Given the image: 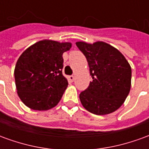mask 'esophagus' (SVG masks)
Here are the masks:
<instances>
[{
  "instance_id": "obj_1",
  "label": "esophagus",
  "mask_w": 149,
  "mask_h": 149,
  "mask_svg": "<svg viewBox=\"0 0 149 149\" xmlns=\"http://www.w3.org/2000/svg\"><path fill=\"white\" fill-rule=\"evenodd\" d=\"M68 79L69 80V81L72 82V81H74V77L73 76H69V77H68Z\"/></svg>"
}]
</instances>
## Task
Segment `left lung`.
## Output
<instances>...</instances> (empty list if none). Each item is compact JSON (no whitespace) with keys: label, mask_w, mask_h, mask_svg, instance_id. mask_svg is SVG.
<instances>
[{"label":"left lung","mask_w":149,"mask_h":149,"mask_svg":"<svg viewBox=\"0 0 149 149\" xmlns=\"http://www.w3.org/2000/svg\"><path fill=\"white\" fill-rule=\"evenodd\" d=\"M76 45L87 59L90 81L80 94L84 109L96 115H107L121 106L131 88L132 69L118 49L103 41Z\"/></svg>","instance_id":"8db88e82"}]
</instances>
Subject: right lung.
<instances>
[{
	"mask_svg": "<svg viewBox=\"0 0 149 149\" xmlns=\"http://www.w3.org/2000/svg\"><path fill=\"white\" fill-rule=\"evenodd\" d=\"M72 43L42 40L29 46L14 69L18 97L29 109L46 111L55 107L68 87L62 74L63 53Z\"/></svg>",
	"mask_w": 149,
	"mask_h": 149,
	"instance_id": "obj_1",
	"label": "right lung"
}]
</instances>
